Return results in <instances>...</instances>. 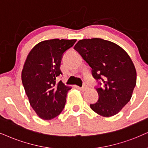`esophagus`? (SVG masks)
<instances>
[{
    "instance_id": "34e87169",
    "label": "esophagus",
    "mask_w": 148,
    "mask_h": 148,
    "mask_svg": "<svg viewBox=\"0 0 148 148\" xmlns=\"http://www.w3.org/2000/svg\"><path fill=\"white\" fill-rule=\"evenodd\" d=\"M78 89H79V90L82 91H86V90H87V89H88V87H87V86L85 85V86H83V87H78Z\"/></svg>"
}]
</instances>
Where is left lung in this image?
Segmentation results:
<instances>
[{"label":"left lung","instance_id":"obj_1","mask_svg":"<svg viewBox=\"0 0 148 148\" xmlns=\"http://www.w3.org/2000/svg\"><path fill=\"white\" fill-rule=\"evenodd\" d=\"M74 49L92 68L93 78L104 83L96 88L99 98L90 104L91 109L103 117L118 113L130 101L136 83L130 57L118 45L100 38L79 40Z\"/></svg>","mask_w":148,"mask_h":148}]
</instances>
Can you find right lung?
<instances>
[{
	"label": "right lung",
	"instance_id": "1",
	"mask_svg": "<svg viewBox=\"0 0 148 148\" xmlns=\"http://www.w3.org/2000/svg\"><path fill=\"white\" fill-rule=\"evenodd\" d=\"M76 40H45L37 44L28 55L22 81L30 104L41 119L50 120L61 113L68 91L72 88L57 78L63 53L74 46Z\"/></svg>",
	"mask_w": 148,
	"mask_h": 148
}]
</instances>
